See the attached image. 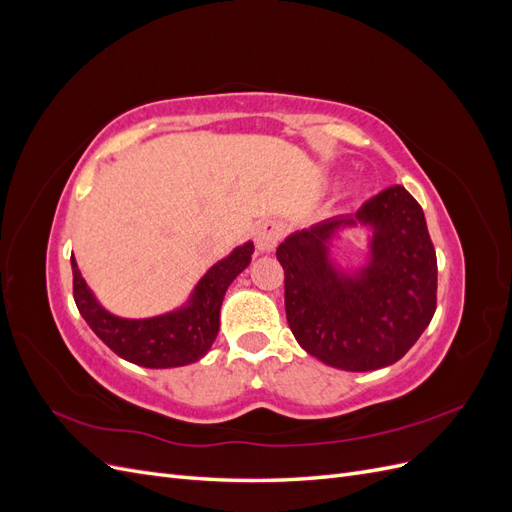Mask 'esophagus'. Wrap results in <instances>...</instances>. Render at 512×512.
Returning a JSON list of instances; mask_svg holds the SVG:
<instances>
[{"label": "esophagus", "instance_id": "obj_1", "mask_svg": "<svg viewBox=\"0 0 512 512\" xmlns=\"http://www.w3.org/2000/svg\"><path fill=\"white\" fill-rule=\"evenodd\" d=\"M282 237H284V226L282 222H275V220L262 222L254 232V241L260 252L275 250L277 243L282 241Z\"/></svg>", "mask_w": 512, "mask_h": 512}]
</instances>
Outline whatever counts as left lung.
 <instances>
[{
	"mask_svg": "<svg viewBox=\"0 0 512 512\" xmlns=\"http://www.w3.org/2000/svg\"><path fill=\"white\" fill-rule=\"evenodd\" d=\"M377 230L372 262L359 276L337 274L326 241L342 223L335 218L294 232L280 247L286 320L294 339L322 363L371 371L397 363L438 305V260L425 213L412 194L393 185L356 211Z\"/></svg>",
	"mask_w": 512,
	"mask_h": 512,
	"instance_id": "1",
	"label": "left lung"
}]
</instances>
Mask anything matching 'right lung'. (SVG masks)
Here are the masks:
<instances>
[{
	"instance_id": "1",
	"label": "right lung",
	"mask_w": 512,
	"mask_h": 512,
	"mask_svg": "<svg viewBox=\"0 0 512 512\" xmlns=\"http://www.w3.org/2000/svg\"><path fill=\"white\" fill-rule=\"evenodd\" d=\"M254 243L237 247L228 258L213 265L198 282L192 303L173 314L145 320H126L108 314L94 299L72 262V294L81 316L102 342L121 359L134 365L164 369L190 365L209 352L220 331V307L232 280L250 265Z\"/></svg>"
}]
</instances>
